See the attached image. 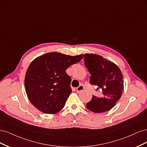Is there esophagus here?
Here are the masks:
<instances>
[{"mask_svg": "<svg viewBox=\"0 0 147 147\" xmlns=\"http://www.w3.org/2000/svg\"><path fill=\"white\" fill-rule=\"evenodd\" d=\"M84 89V87L83 85H80L77 88V92L78 93L82 92L83 90Z\"/></svg>", "mask_w": 147, "mask_h": 147, "instance_id": "1", "label": "esophagus"}]
</instances>
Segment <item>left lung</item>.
Here are the masks:
<instances>
[{
	"instance_id": "1",
	"label": "left lung",
	"mask_w": 147,
	"mask_h": 147,
	"mask_svg": "<svg viewBox=\"0 0 147 147\" xmlns=\"http://www.w3.org/2000/svg\"><path fill=\"white\" fill-rule=\"evenodd\" d=\"M84 65L91 74V84L102 89V97L93 96L86 104V108L94 113L109 111L117 104L123 91V74L112 62L95 54L83 55Z\"/></svg>"
}]
</instances>
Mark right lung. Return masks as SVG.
Instances as JSON below:
<instances>
[{
  "mask_svg": "<svg viewBox=\"0 0 147 147\" xmlns=\"http://www.w3.org/2000/svg\"><path fill=\"white\" fill-rule=\"evenodd\" d=\"M83 58L52 52L35 58L26 71L24 84L30 102L40 112L54 114L61 111L70 94L71 78L65 72Z\"/></svg>",
  "mask_w": 147,
  "mask_h": 147,
  "instance_id": "obj_1",
  "label": "right lung"
}]
</instances>
